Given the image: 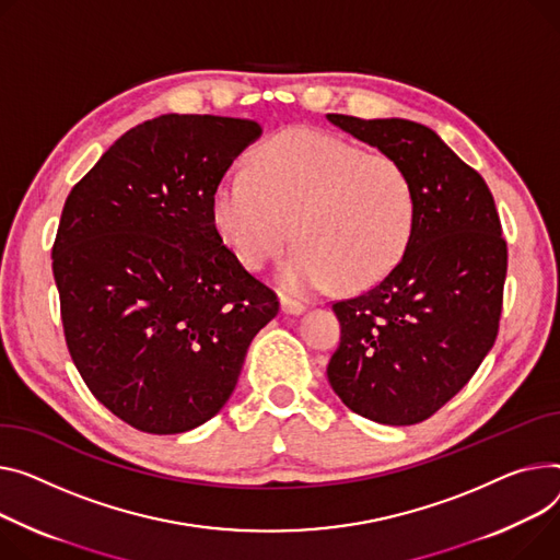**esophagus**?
<instances>
[{
    "label": "esophagus",
    "mask_w": 560,
    "mask_h": 560,
    "mask_svg": "<svg viewBox=\"0 0 560 560\" xmlns=\"http://www.w3.org/2000/svg\"><path fill=\"white\" fill-rule=\"evenodd\" d=\"M281 311L285 315H302L306 311V304L292 300V296H283V300H281Z\"/></svg>",
    "instance_id": "obj_1"
}]
</instances>
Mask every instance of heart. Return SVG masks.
<instances>
[{
    "label": "heart",
    "mask_w": 560,
    "mask_h": 560,
    "mask_svg": "<svg viewBox=\"0 0 560 560\" xmlns=\"http://www.w3.org/2000/svg\"><path fill=\"white\" fill-rule=\"evenodd\" d=\"M211 220L247 270L266 268L294 236L281 268L290 292H322L340 281L362 290L402 258L417 222L415 184L385 153L311 128L260 143L247 171L222 175Z\"/></svg>",
    "instance_id": "b5f03b06"
}]
</instances>
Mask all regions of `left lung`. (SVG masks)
<instances>
[{"label": "left lung", "instance_id": "1", "mask_svg": "<svg viewBox=\"0 0 560 560\" xmlns=\"http://www.w3.org/2000/svg\"><path fill=\"white\" fill-rule=\"evenodd\" d=\"M328 121L405 166L417 222L383 281L332 304L342 335L326 376L355 415L415 425L448 402L495 345L506 279L500 215L483 177L434 130L407 119Z\"/></svg>", "mask_w": 560, "mask_h": 560}]
</instances>
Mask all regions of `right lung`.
I'll return each mask as SVG.
<instances>
[{
	"label": "right lung",
	"mask_w": 560,
	"mask_h": 560,
	"mask_svg": "<svg viewBox=\"0 0 560 560\" xmlns=\"http://www.w3.org/2000/svg\"><path fill=\"white\" fill-rule=\"evenodd\" d=\"M260 132L211 115L143 121L62 207L51 258L69 355L96 400L141 432L215 417L279 313L211 220L215 184Z\"/></svg>",
	"instance_id": "add662e5"
}]
</instances>
